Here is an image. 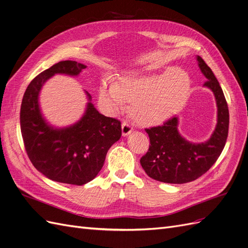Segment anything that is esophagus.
I'll return each mask as SVG.
<instances>
[{
    "label": "esophagus",
    "instance_id": "esophagus-1",
    "mask_svg": "<svg viewBox=\"0 0 248 248\" xmlns=\"http://www.w3.org/2000/svg\"><path fill=\"white\" fill-rule=\"evenodd\" d=\"M132 130H133V128L130 126V124H129L128 122H125V121H124V122L122 123V136H123V137L128 136L129 133L132 132Z\"/></svg>",
    "mask_w": 248,
    "mask_h": 248
}]
</instances>
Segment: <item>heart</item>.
I'll list each match as a JSON object with an SVG mask.
<instances>
[{
  "instance_id": "obj_1",
  "label": "heart",
  "mask_w": 248,
  "mask_h": 248,
  "mask_svg": "<svg viewBox=\"0 0 248 248\" xmlns=\"http://www.w3.org/2000/svg\"><path fill=\"white\" fill-rule=\"evenodd\" d=\"M191 87L184 70L169 68L158 74L129 73L120 78H103L98 88V102L108 114H117L132 102V116L139 124L163 121L185 102Z\"/></svg>"
}]
</instances>
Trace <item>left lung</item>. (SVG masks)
<instances>
[{"label":"left lung","mask_w":248,"mask_h":248,"mask_svg":"<svg viewBox=\"0 0 248 248\" xmlns=\"http://www.w3.org/2000/svg\"><path fill=\"white\" fill-rule=\"evenodd\" d=\"M202 73L207 78L204 87L215 96L217 124L211 138L201 144L185 140L178 130V117H171L161 126L146 128L150 139L148 152L140 158L146 174L157 181L183 184L200 178L218 159L229 132V108L218 80L211 68L197 57Z\"/></svg>","instance_id":"1"}]
</instances>
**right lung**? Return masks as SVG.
<instances>
[{"label": "right lung", "instance_id": "right-lung-1", "mask_svg": "<svg viewBox=\"0 0 248 248\" xmlns=\"http://www.w3.org/2000/svg\"><path fill=\"white\" fill-rule=\"evenodd\" d=\"M86 67L76 61L52 65L30 82L21 101L20 130L29 158L41 174L60 183L84 185L93 180L122 136L121 122L101 115L88 92L86 111L76 124L56 128L42 117L38 99L44 82L55 74L77 77Z\"/></svg>", "mask_w": 248, "mask_h": 248}]
</instances>
